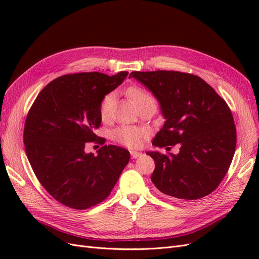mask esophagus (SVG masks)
<instances>
[{
  "label": "esophagus",
  "mask_w": 259,
  "mask_h": 259,
  "mask_svg": "<svg viewBox=\"0 0 259 259\" xmlns=\"http://www.w3.org/2000/svg\"><path fill=\"white\" fill-rule=\"evenodd\" d=\"M142 155V152H137V151H132L131 152V156L133 159H136V158H139V156Z\"/></svg>",
  "instance_id": "obj_1"
}]
</instances>
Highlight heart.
<instances>
[{"label":"heart","mask_w":259,"mask_h":259,"mask_svg":"<svg viewBox=\"0 0 259 259\" xmlns=\"http://www.w3.org/2000/svg\"><path fill=\"white\" fill-rule=\"evenodd\" d=\"M128 95L132 98V100L135 103L136 107L144 103V101L155 100L150 93H148L147 91L139 88L131 89L128 91ZM113 108L114 94L108 93L103 97V99H101L99 105V113L101 119L104 121H108L110 119L113 112ZM111 136L114 142L119 143L120 145L135 149L142 147L144 140L148 136V131L146 128L137 126H120L113 130Z\"/></svg>","instance_id":"b5f03b06"}]
</instances>
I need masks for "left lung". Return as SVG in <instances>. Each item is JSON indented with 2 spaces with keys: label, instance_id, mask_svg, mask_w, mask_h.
<instances>
[{
  "label": "left lung",
  "instance_id": "left-lung-1",
  "mask_svg": "<svg viewBox=\"0 0 259 259\" xmlns=\"http://www.w3.org/2000/svg\"><path fill=\"white\" fill-rule=\"evenodd\" d=\"M135 77L159 100L166 121L152 145H179L178 154L147 152L154 160L152 183L166 195L193 201L213 192L229 169L237 145L230 108L200 76L180 71L140 72Z\"/></svg>",
  "mask_w": 259,
  "mask_h": 259
}]
</instances>
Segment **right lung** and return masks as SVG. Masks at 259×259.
Here are the masks:
<instances>
[{"instance_id":"right-lung-1","label":"right lung","mask_w":259,"mask_h":259,"mask_svg":"<svg viewBox=\"0 0 259 259\" xmlns=\"http://www.w3.org/2000/svg\"><path fill=\"white\" fill-rule=\"evenodd\" d=\"M100 72L61 75L40 92L23 128L25 150L38 182L62 205L86 209L107 199L130 161L126 149L98 137L100 101L127 76ZM89 142L103 144L97 156Z\"/></svg>"}]
</instances>
